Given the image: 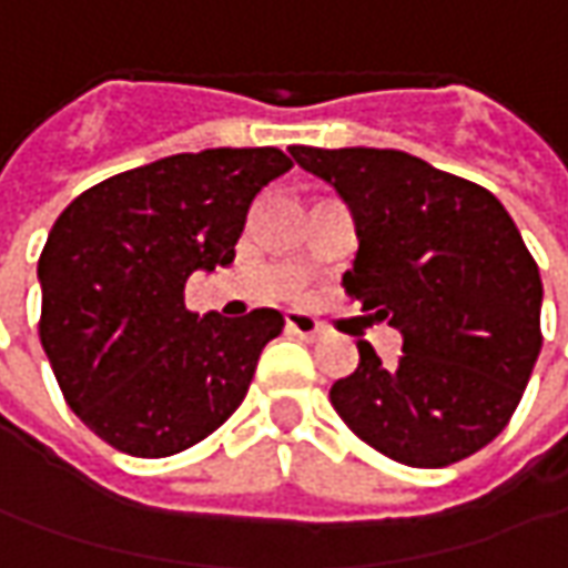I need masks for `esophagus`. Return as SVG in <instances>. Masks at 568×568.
Masks as SVG:
<instances>
[{"instance_id":"obj_1","label":"esophagus","mask_w":568,"mask_h":568,"mask_svg":"<svg viewBox=\"0 0 568 568\" xmlns=\"http://www.w3.org/2000/svg\"><path fill=\"white\" fill-rule=\"evenodd\" d=\"M285 326H288V333H295V336H302V339L321 336L317 321H314L311 314H302V311H288V314H285Z\"/></svg>"}]
</instances>
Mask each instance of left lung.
<instances>
[{
  "label": "left lung",
  "instance_id": "obj_1",
  "mask_svg": "<svg viewBox=\"0 0 568 568\" xmlns=\"http://www.w3.org/2000/svg\"><path fill=\"white\" fill-rule=\"evenodd\" d=\"M336 187L358 232L343 288L402 333L399 362L358 343L329 402L348 430L412 468H443L509 424L540 355V273L487 187L402 150L288 148Z\"/></svg>",
  "mask_w": 568,
  "mask_h": 568
}]
</instances>
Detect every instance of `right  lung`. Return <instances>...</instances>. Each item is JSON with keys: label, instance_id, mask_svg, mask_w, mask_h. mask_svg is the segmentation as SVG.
<instances>
[{"label": "right lung", "instance_id": "add662e5", "mask_svg": "<svg viewBox=\"0 0 568 568\" xmlns=\"http://www.w3.org/2000/svg\"><path fill=\"white\" fill-rule=\"evenodd\" d=\"M288 169L276 148L175 153L88 187L50 229L37 333L71 412L119 453L175 456L245 399L283 314L197 317L185 283L235 261L251 201Z\"/></svg>", "mask_w": 568, "mask_h": 568}]
</instances>
